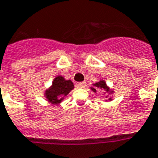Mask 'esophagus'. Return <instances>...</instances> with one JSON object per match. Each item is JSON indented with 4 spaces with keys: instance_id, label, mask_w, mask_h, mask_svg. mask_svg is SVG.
<instances>
[{
    "instance_id": "obj_1",
    "label": "esophagus",
    "mask_w": 158,
    "mask_h": 158,
    "mask_svg": "<svg viewBox=\"0 0 158 158\" xmlns=\"http://www.w3.org/2000/svg\"><path fill=\"white\" fill-rule=\"evenodd\" d=\"M76 86L78 88H85V82H79L76 84Z\"/></svg>"
}]
</instances>
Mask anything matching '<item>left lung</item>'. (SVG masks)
I'll return each instance as SVG.
<instances>
[{
	"instance_id": "1",
	"label": "left lung",
	"mask_w": 158,
	"mask_h": 158,
	"mask_svg": "<svg viewBox=\"0 0 158 158\" xmlns=\"http://www.w3.org/2000/svg\"><path fill=\"white\" fill-rule=\"evenodd\" d=\"M92 85H93V87L92 86L90 87V90H92L93 92H97V90H104V91H107L109 94H112V93L114 92V90H110V87L107 85V84H106L105 81H104V80H102V79H101V80H100V81H98V82L93 84ZM107 98H108V96H107ZM108 100L111 101V100H112V98H110Z\"/></svg>"
}]
</instances>
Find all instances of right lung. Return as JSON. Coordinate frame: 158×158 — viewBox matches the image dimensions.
Listing matches in <instances>:
<instances>
[{"mask_svg":"<svg viewBox=\"0 0 158 158\" xmlns=\"http://www.w3.org/2000/svg\"><path fill=\"white\" fill-rule=\"evenodd\" d=\"M74 88L70 79H65L63 76L58 75L54 79L52 85L45 90L44 97L52 104H60L66 96Z\"/></svg>","mask_w":158,"mask_h":158,"instance_id":"1","label":"right lung"}]
</instances>
